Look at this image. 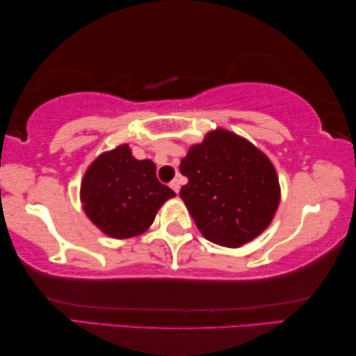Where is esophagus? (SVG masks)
<instances>
[{"instance_id":"obj_1","label":"esophagus","mask_w":356,"mask_h":356,"mask_svg":"<svg viewBox=\"0 0 356 356\" xmlns=\"http://www.w3.org/2000/svg\"><path fill=\"white\" fill-rule=\"evenodd\" d=\"M170 188L178 194L179 189H181V183H179V179H173V181L170 183Z\"/></svg>"}]
</instances>
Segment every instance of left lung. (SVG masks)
<instances>
[{"label": "left lung", "instance_id": "obj_1", "mask_svg": "<svg viewBox=\"0 0 356 356\" xmlns=\"http://www.w3.org/2000/svg\"><path fill=\"white\" fill-rule=\"evenodd\" d=\"M179 170L189 179L179 195L208 241L240 248L275 219L281 202L276 168L238 134L209 131L202 143L191 145Z\"/></svg>", "mask_w": 356, "mask_h": 356}]
</instances>
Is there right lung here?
I'll return each mask as SVG.
<instances>
[{"label":"right lung","instance_id":"obj_1","mask_svg":"<svg viewBox=\"0 0 356 356\" xmlns=\"http://www.w3.org/2000/svg\"><path fill=\"white\" fill-rule=\"evenodd\" d=\"M177 194L161 184L153 161H138L127 143L104 151L80 184L81 208L99 230L115 240L142 235L156 213Z\"/></svg>","mask_w":356,"mask_h":356}]
</instances>
